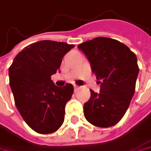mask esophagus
<instances>
[{"label":"esophagus","mask_w":151,"mask_h":151,"mask_svg":"<svg viewBox=\"0 0 151 151\" xmlns=\"http://www.w3.org/2000/svg\"><path fill=\"white\" fill-rule=\"evenodd\" d=\"M79 89V86H78V85H74V90L77 91V90H78Z\"/></svg>","instance_id":"obj_1"}]
</instances>
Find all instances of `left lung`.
I'll use <instances>...</instances> for the list:
<instances>
[{
	"label": "left lung",
	"mask_w": 151,
	"mask_h": 151,
	"mask_svg": "<svg viewBox=\"0 0 151 151\" xmlns=\"http://www.w3.org/2000/svg\"><path fill=\"white\" fill-rule=\"evenodd\" d=\"M78 48L101 84L99 94L90 89V98L83 105L84 116L96 127H112L126 113L134 94L139 71L136 55L124 44L106 37L85 41Z\"/></svg>",
	"instance_id": "obj_1"
}]
</instances>
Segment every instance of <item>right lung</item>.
<instances>
[{"instance_id":"add662e5","label":"right lung","mask_w":151,"mask_h":151,"mask_svg":"<svg viewBox=\"0 0 151 151\" xmlns=\"http://www.w3.org/2000/svg\"><path fill=\"white\" fill-rule=\"evenodd\" d=\"M74 45L41 40L23 48L9 68V82L17 108L23 120L39 134L56 132L63 125L65 106L73 86L57 87L50 77L60 68Z\"/></svg>"}]
</instances>
